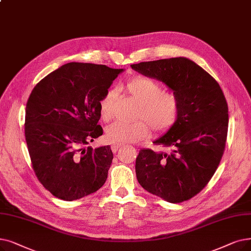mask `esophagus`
I'll use <instances>...</instances> for the list:
<instances>
[{"label":"esophagus","instance_id":"esophagus-1","mask_svg":"<svg viewBox=\"0 0 251 251\" xmlns=\"http://www.w3.org/2000/svg\"><path fill=\"white\" fill-rule=\"evenodd\" d=\"M122 145H120V144H114V145H112L111 146V149H112V151H113V152H117V151L120 149V147H121Z\"/></svg>","mask_w":251,"mask_h":251}]
</instances>
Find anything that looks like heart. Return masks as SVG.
<instances>
[{"mask_svg": "<svg viewBox=\"0 0 251 251\" xmlns=\"http://www.w3.org/2000/svg\"><path fill=\"white\" fill-rule=\"evenodd\" d=\"M125 90L139 104L133 123L117 121L105 128V138L113 144L136 143L151 134V126L156 132H166L176 124L179 116L177 97L163 91L158 81L148 77H136L125 84ZM115 91L107 90L100 102V118L108 121L114 115ZM144 120H143L142 119Z\"/></svg>", "mask_w": 251, "mask_h": 251, "instance_id": "1", "label": "heart"}]
</instances>
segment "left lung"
<instances>
[{
	"label": "left lung",
	"mask_w": 251,
	"mask_h": 251,
	"mask_svg": "<svg viewBox=\"0 0 251 251\" xmlns=\"http://www.w3.org/2000/svg\"><path fill=\"white\" fill-rule=\"evenodd\" d=\"M173 91L179 103L176 124L154 144L170 151L140 150L135 162L139 184L170 203L187 201L209 182L222 160L227 134V103L221 86L186 57L131 64Z\"/></svg>",
	"instance_id": "left-lung-1"
}]
</instances>
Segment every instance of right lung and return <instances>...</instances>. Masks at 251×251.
Returning <instances> with one entry per match:
<instances>
[{
    "instance_id": "1",
    "label": "right lung",
    "mask_w": 251,
    "mask_h": 251,
    "mask_svg": "<svg viewBox=\"0 0 251 251\" xmlns=\"http://www.w3.org/2000/svg\"><path fill=\"white\" fill-rule=\"evenodd\" d=\"M123 69L70 62L32 89L25 134L39 181L56 198L73 201L100 190L113 161L110 146L86 147L102 135L100 102Z\"/></svg>"
}]
</instances>
